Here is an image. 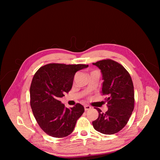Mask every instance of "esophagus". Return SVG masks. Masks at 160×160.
<instances>
[{
  "label": "esophagus",
  "instance_id": "34e87169",
  "mask_svg": "<svg viewBox=\"0 0 160 160\" xmlns=\"http://www.w3.org/2000/svg\"><path fill=\"white\" fill-rule=\"evenodd\" d=\"M91 108V106H89V105H85V106H84L85 111H88V110H89Z\"/></svg>",
  "mask_w": 160,
  "mask_h": 160
}]
</instances>
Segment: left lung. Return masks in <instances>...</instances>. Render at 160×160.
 <instances>
[{
	"label": "left lung",
	"mask_w": 160,
	"mask_h": 160,
	"mask_svg": "<svg viewBox=\"0 0 160 160\" xmlns=\"http://www.w3.org/2000/svg\"><path fill=\"white\" fill-rule=\"evenodd\" d=\"M102 72V95L108 97V110L101 112L95 108L99 117L92 122L94 129L107 135L119 132L128 123L134 109L133 81L128 71L119 62L104 59L93 62Z\"/></svg>",
	"instance_id": "obj_1"
}]
</instances>
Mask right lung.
<instances>
[{
	"label": "right lung",
	"mask_w": 160,
	"mask_h": 160,
	"mask_svg": "<svg viewBox=\"0 0 160 160\" xmlns=\"http://www.w3.org/2000/svg\"><path fill=\"white\" fill-rule=\"evenodd\" d=\"M88 67L50 63L41 67L34 75L30 88L31 107L37 123L50 136H68L83 113L84 107L80 103L69 109L59 99L71 89L76 72Z\"/></svg>",
	"instance_id": "add662e5"
}]
</instances>
